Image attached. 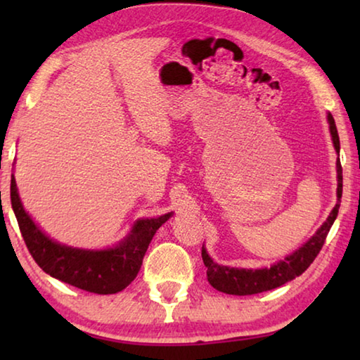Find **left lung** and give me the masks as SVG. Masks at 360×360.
Here are the masks:
<instances>
[{
  "mask_svg": "<svg viewBox=\"0 0 360 360\" xmlns=\"http://www.w3.org/2000/svg\"><path fill=\"white\" fill-rule=\"evenodd\" d=\"M328 130H330L333 148L337 150V203H335L330 214L326 219V222L321 225L318 231L309 238L304 245L289 254L288 257L276 262L271 266L264 268H233L227 265H219L217 262L211 259V255L203 246L202 257L205 262L206 276H208V283L219 292L230 295H252L260 294V292H266L271 289H276L279 285L292 281L297 276H300L307 268L313 264L316 255L319 254L321 248L324 246V241L327 238V233L330 231V227L338 216L340 203H341V192H343V172H341L340 163V138L337 131V125L332 114H327Z\"/></svg>",
  "mask_w": 360,
  "mask_h": 360,
  "instance_id": "1",
  "label": "left lung"
}]
</instances>
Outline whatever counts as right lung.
<instances>
[{"mask_svg":"<svg viewBox=\"0 0 360 360\" xmlns=\"http://www.w3.org/2000/svg\"><path fill=\"white\" fill-rule=\"evenodd\" d=\"M11 205L36 264L58 281L100 295L117 294L136 278L155 231L173 216V212H168L158 217L138 219L129 235L115 246L82 249L62 245L41 230L23 208L14 174L11 179Z\"/></svg>","mask_w":360,"mask_h":360,"instance_id":"1","label":"right lung"}]
</instances>
